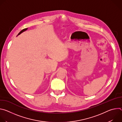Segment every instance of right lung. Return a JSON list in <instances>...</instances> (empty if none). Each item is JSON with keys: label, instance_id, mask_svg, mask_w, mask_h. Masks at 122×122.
I'll return each mask as SVG.
<instances>
[{"label": "right lung", "instance_id": "add662e5", "mask_svg": "<svg viewBox=\"0 0 122 122\" xmlns=\"http://www.w3.org/2000/svg\"><path fill=\"white\" fill-rule=\"evenodd\" d=\"M27 29V28H25V29H23L22 30H21L19 33V34H18V35H19L20 34H21L22 32H24V31H25V30H26Z\"/></svg>", "mask_w": 122, "mask_h": 122}]
</instances>
